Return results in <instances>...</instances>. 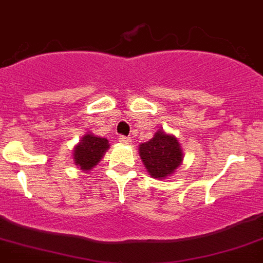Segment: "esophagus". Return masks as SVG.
<instances>
[{
  "label": "esophagus",
  "mask_w": 263,
  "mask_h": 263,
  "mask_svg": "<svg viewBox=\"0 0 263 263\" xmlns=\"http://www.w3.org/2000/svg\"><path fill=\"white\" fill-rule=\"evenodd\" d=\"M119 142H122V144L129 145L132 142V140L129 139V137H126V136H119Z\"/></svg>",
  "instance_id": "esophagus-1"
}]
</instances>
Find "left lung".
I'll return each mask as SVG.
<instances>
[{
	"label": "left lung",
	"instance_id": "obj_1",
	"mask_svg": "<svg viewBox=\"0 0 263 263\" xmlns=\"http://www.w3.org/2000/svg\"><path fill=\"white\" fill-rule=\"evenodd\" d=\"M139 154L153 178H167L182 164L183 153L180 142L173 135L160 128L146 142L139 145Z\"/></svg>",
	"mask_w": 263,
	"mask_h": 263
}]
</instances>
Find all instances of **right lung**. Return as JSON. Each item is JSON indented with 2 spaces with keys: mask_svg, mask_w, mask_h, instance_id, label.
Wrapping results in <instances>:
<instances>
[{
  "mask_svg": "<svg viewBox=\"0 0 263 263\" xmlns=\"http://www.w3.org/2000/svg\"><path fill=\"white\" fill-rule=\"evenodd\" d=\"M109 147L110 145H109L108 139L87 132L83 135L82 139L73 149L74 164L82 171L90 172L95 165L99 164Z\"/></svg>",
  "mask_w": 263,
  "mask_h": 263,
  "instance_id": "right-lung-1",
  "label": "right lung"
}]
</instances>
